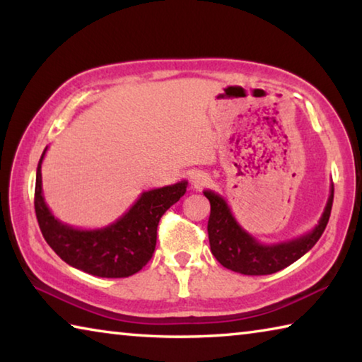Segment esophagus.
<instances>
[{"label": "esophagus", "instance_id": "1", "mask_svg": "<svg viewBox=\"0 0 362 362\" xmlns=\"http://www.w3.org/2000/svg\"><path fill=\"white\" fill-rule=\"evenodd\" d=\"M189 183H192V188L201 189L209 183V175L203 173V170H196V173H193L192 179H189Z\"/></svg>", "mask_w": 362, "mask_h": 362}]
</instances>
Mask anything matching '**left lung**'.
Here are the masks:
<instances>
[{
    "label": "left lung",
    "mask_w": 362,
    "mask_h": 362,
    "mask_svg": "<svg viewBox=\"0 0 362 362\" xmlns=\"http://www.w3.org/2000/svg\"><path fill=\"white\" fill-rule=\"evenodd\" d=\"M203 193L211 203V216L207 222L211 252L220 265L250 276L276 273L308 252L326 230L334 201V185H330L326 207L313 230L293 240L263 244L238 223L223 196L212 189H204Z\"/></svg>",
    "instance_id": "1"
}]
</instances>
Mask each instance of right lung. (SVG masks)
<instances>
[{
	"label": "right lung",
	"instance_id": "add662e5",
	"mask_svg": "<svg viewBox=\"0 0 362 362\" xmlns=\"http://www.w3.org/2000/svg\"><path fill=\"white\" fill-rule=\"evenodd\" d=\"M36 169L35 212L46 243L70 267L99 278H127L155 252L159 218L187 192V180L140 193L129 211L102 228H76L54 217L42 196L41 164Z\"/></svg>",
	"mask_w": 362,
	"mask_h": 362
}]
</instances>
